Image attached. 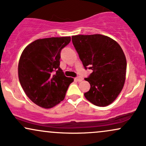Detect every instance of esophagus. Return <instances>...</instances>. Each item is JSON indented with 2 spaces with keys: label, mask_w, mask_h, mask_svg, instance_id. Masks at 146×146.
Here are the masks:
<instances>
[{
  "label": "esophagus",
  "mask_w": 146,
  "mask_h": 146,
  "mask_svg": "<svg viewBox=\"0 0 146 146\" xmlns=\"http://www.w3.org/2000/svg\"><path fill=\"white\" fill-rule=\"evenodd\" d=\"M75 81H77V82H81V81H82V80H83V78H82V77L78 76V77H77V78H75Z\"/></svg>",
  "instance_id": "esophagus-1"
}]
</instances>
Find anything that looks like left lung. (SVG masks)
Wrapping results in <instances>:
<instances>
[{
  "label": "left lung",
  "mask_w": 146,
  "mask_h": 146,
  "mask_svg": "<svg viewBox=\"0 0 146 146\" xmlns=\"http://www.w3.org/2000/svg\"><path fill=\"white\" fill-rule=\"evenodd\" d=\"M72 42L85 69L93 71L84 79L90 85L85 98L98 106L110 104L125 82L127 63L121 47L101 34L73 36Z\"/></svg>",
  "instance_id": "8db88e82"
}]
</instances>
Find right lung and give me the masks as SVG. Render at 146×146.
I'll return each instance as SVG.
<instances>
[{
  "label": "right lung",
  "mask_w": 146,
  "mask_h": 146,
  "mask_svg": "<svg viewBox=\"0 0 146 146\" xmlns=\"http://www.w3.org/2000/svg\"><path fill=\"white\" fill-rule=\"evenodd\" d=\"M70 42L71 37L38 39L22 53L18 78L25 93L36 105L50 108L64 99L73 79L65 76L60 68V53Z\"/></svg>",
  "instance_id": "obj_1"
}]
</instances>
